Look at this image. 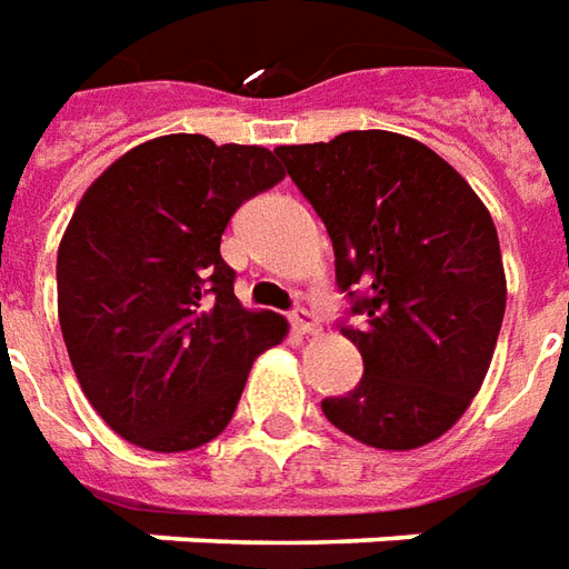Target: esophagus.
Segmentation results:
<instances>
[{"instance_id": "esophagus-1", "label": "esophagus", "mask_w": 569, "mask_h": 569, "mask_svg": "<svg viewBox=\"0 0 569 569\" xmlns=\"http://www.w3.org/2000/svg\"><path fill=\"white\" fill-rule=\"evenodd\" d=\"M291 325H293V330H297V333L309 337V333H316V330H318V316H316V312H309V309H293Z\"/></svg>"}]
</instances>
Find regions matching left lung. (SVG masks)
<instances>
[{"instance_id": "8db88e82", "label": "left lung", "mask_w": 569, "mask_h": 569, "mask_svg": "<svg viewBox=\"0 0 569 569\" xmlns=\"http://www.w3.org/2000/svg\"><path fill=\"white\" fill-rule=\"evenodd\" d=\"M276 156L325 220L337 284L365 316L361 328H342L365 377L325 398V417L377 450L441 438L481 389L506 316L485 201L438 152L395 131H346Z\"/></svg>"}]
</instances>
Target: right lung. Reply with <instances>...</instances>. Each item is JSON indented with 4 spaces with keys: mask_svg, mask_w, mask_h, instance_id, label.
<instances>
[{
    "mask_svg": "<svg viewBox=\"0 0 569 569\" xmlns=\"http://www.w3.org/2000/svg\"><path fill=\"white\" fill-rule=\"evenodd\" d=\"M281 177L266 147L164 134L84 189L58 248V318L84 398L124 441H213L253 358L288 337L284 318L239 303L220 257L229 217Z\"/></svg>",
    "mask_w": 569,
    "mask_h": 569,
    "instance_id": "add662e5",
    "label": "right lung"
}]
</instances>
